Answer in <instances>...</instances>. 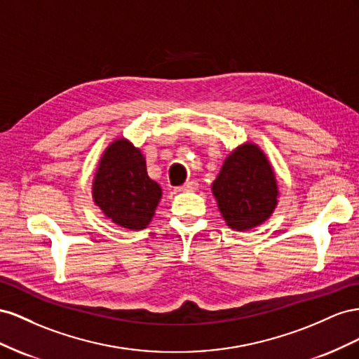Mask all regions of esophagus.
<instances>
[{
    "instance_id": "1",
    "label": "esophagus",
    "mask_w": 359,
    "mask_h": 359,
    "mask_svg": "<svg viewBox=\"0 0 359 359\" xmlns=\"http://www.w3.org/2000/svg\"><path fill=\"white\" fill-rule=\"evenodd\" d=\"M197 188H198V183H197L196 180H189V182L185 183V185L177 187L176 191H179V192H187V191H196Z\"/></svg>"
}]
</instances>
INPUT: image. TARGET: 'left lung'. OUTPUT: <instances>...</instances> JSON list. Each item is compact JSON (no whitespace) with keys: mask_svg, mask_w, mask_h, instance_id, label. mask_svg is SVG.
I'll list each match as a JSON object with an SVG mask.
<instances>
[{"mask_svg":"<svg viewBox=\"0 0 359 359\" xmlns=\"http://www.w3.org/2000/svg\"><path fill=\"white\" fill-rule=\"evenodd\" d=\"M224 221L233 230L257 227L278 203L275 172L264 153L252 142L234 149L212 183Z\"/></svg>","mask_w":359,"mask_h":359,"instance_id":"left-lung-1","label":"left lung"}]
</instances>
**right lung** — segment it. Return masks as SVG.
<instances>
[{
  "mask_svg": "<svg viewBox=\"0 0 359 359\" xmlns=\"http://www.w3.org/2000/svg\"><path fill=\"white\" fill-rule=\"evenodd\" d=\"M91 194L108 219L123 229L142 230L155 215L162 189L149 177L141 150L118 138L99 161Z\"/></svg>",
  "mask_w": 359,
  "mask_h": 359,
  "instance_id": "obj_1",
  "label": "right lung"
}]
</instances>
